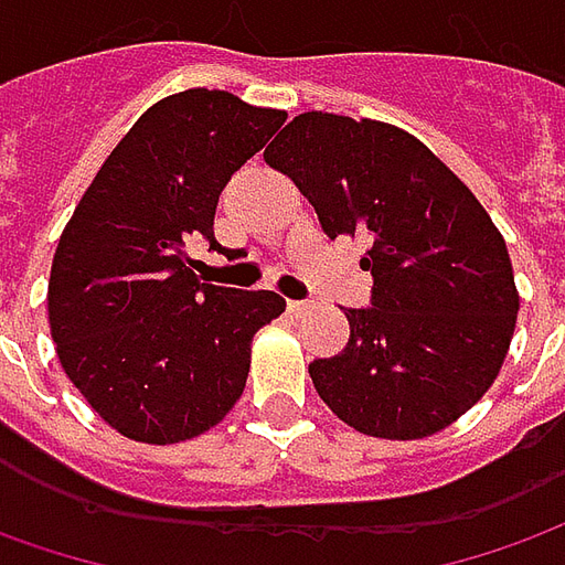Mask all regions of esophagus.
<instances>
[{
	"label": "esophagus",
	"mask_w": 565,
	"mask_h": 565,
	"mask_svg": "<svg viewBox=\"0 0 565 565\" xmlns=\"http://www.w3.org/2000/svg\"><path fill=\"white\" fill-rule=\"evenodd\" d=\"M287 312L294 315V318H299V315L309 312V302H306V299H290V302H287Z\"/></svg>",
	"instance_id": "obj_1"
}]
</instances>
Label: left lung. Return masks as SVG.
I'll list each match as a JSON object with an SVG mask.
<instances>
[{"mask_svg": "<svg viewBox=\"0 0 565 565\" xmlns=\"http://www.w3.org/2000/svg\"><path fill=\"white\" fill-rule=\"evenodd\" d=\"M328 237L362 234L371 306L315 359L318 395L377 439H424L473 408L508 359L520 294L508 244L473 191L393 122L299 114L266 148Z\"/></svg>", "mask_w": 565, "mask_h": 565, "instance_id": "left-lung-1", "label": "left lung"}]
</instances>
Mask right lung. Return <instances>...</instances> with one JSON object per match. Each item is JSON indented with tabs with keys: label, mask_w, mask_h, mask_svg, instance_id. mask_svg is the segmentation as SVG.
I'll list each match as a JSON object with an SVG mask.
<instances>
[{
	"label": "right lung",
	"mask_w": 565,
	"mask_h": 565,
	"mask_svg": "<svg viewBox=\"0 0 565 565\" xmlns=\"http://www.w3.org/2000/svg\"><path fill=\"white\" fill-rule=\"evenodd\" d=\"M287 120L222 89L151 105L120 138L57 241L49 328L64 374L126 439L201 436L247 386L275 290L201 284L185 244L213 237L218 194Z\"/></svg>",
	"instance_id": "add662e5"
}]
</instances>
